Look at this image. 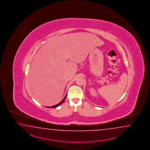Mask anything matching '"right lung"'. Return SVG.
Instances as JSON below:
<instances>
[{"label": "right lung", "instance_id": "add662e5", "mask_svg": "<svg viewBox=\"0 0 150 150\" xmlns=\"http://www.w3.org/2000/svg\"><path fill=\"white\" fill-rule=\"evenodd\" d=\"M67 94H66V96H65V97L64 98V99H63L62 101H61V102H59V103H58V104L57 105H52V106H51V107H47V108H56V107H57L58 106H59V105H62L63 102H64V101H65V100L66 99V98H67Z\"/></svg>", "mask_w": 150, "mask_h": 150}]
</instances>
